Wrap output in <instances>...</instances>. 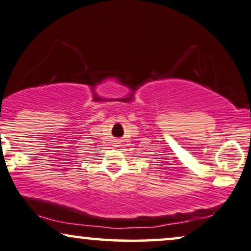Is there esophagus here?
I'll use <instances>...</instances> for the list:
<instances>
[{
  "mask_svg": "<svg viewBox=\"0 0 251 251\" xmlns=\"http://www.w3.org/2000/svg\"><path fill=\"white\" fill-rule=\"evenodd\" d=\"M113 146H116V147H118V146H119V142H118V141L113 142Z\"/></svg>",
  "mask_w": 251,
  "mask_h": 251,
  "instance_id": "1",
  "label": "esophagus"
}]
</instances>
